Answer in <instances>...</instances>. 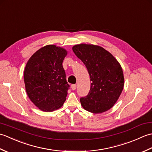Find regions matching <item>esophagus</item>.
<instances>
[{"label":"esophagus","instance_id":"esophagus-1","mask_svg":"<svg viewBox=\"0 0 152 152\" xmlns=\"http://www.w3.org/2000/svg\"><path fill=\"white\" fill-rule=\"evenodd\" d=\"M71 88H72V90H75L76 89V84H73L71 86Z\"/></svg>","mask_w":152,"mask_h":152}]
</instances>
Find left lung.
Instances as JSON below:
<instances>
[{
	"mask_svg": "<svg viewBox=\"0 0 152 152\" xmlns=\"http://www.w3.org/2000/svg\"><path fill=\"white\" fill-rule=\"evenodd\" d=\"M72 50L88 69L91 82L88 95L80 99L82 107L93 114L108 110L117 102L124 87L121 64L97 45L76 44Z\"/></svg>",
	"mask_w": 152,
	"mask_h": 152,
	"instance_id": "left-lung-1",
	"label": "left lung"
}]
</instances>
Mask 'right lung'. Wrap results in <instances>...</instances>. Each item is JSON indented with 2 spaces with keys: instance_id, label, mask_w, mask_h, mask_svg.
Returning <instances> with one entry per match:
<instances>
[{
  "instance_id": "1",
  "label": "right lung",
  "mask_w": 152,
  "mask_h": 152,
  "mask_svg": "<svg viewBox=\"0 0 152 152\" xmlns=\"http://www.w3.org/2000/svg\"><path fill=\"white\" fill-rule=\"evenodd\" d=\"M68 51L56 45H47L28 59L24 70L27 94L33 104L44 112L60 108L66 101L69 85L63 61Z\"/></svg>"
}]
</instances>
